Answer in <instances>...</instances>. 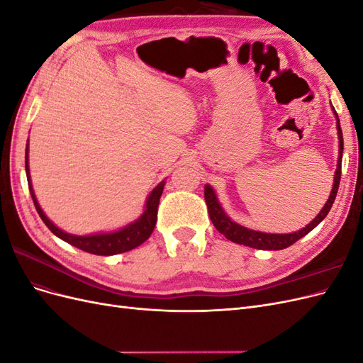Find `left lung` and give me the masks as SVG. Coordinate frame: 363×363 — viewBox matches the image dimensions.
I'll list each match as a JSON object with an SVG mask.
<instances>
[{"instance_id":"obj_1","label":"left lung","mask_w":363,"mask_h":363,"mask_svg":"<svg viewBox=\"0 0 363 363\" xmlns=\"http://www.w3.org/2000/svg\"><path fill=\"white\" fill-rule=\"evenodd\" d=\"M332 111L336 118V128H337V139H339V157H337V164H336V171H335V177H333L332 192H330V195H328V200L324 204V207L321 208V212L316 215V218H313V221L307 224L306 227H303L301 230H298V232L283 233V235L281 233H263V232H257V230L247 228L244 225L232 221V218H230L224 212V208H223L221 203H219L212 186L206 184L204 186V200L207 204L208 216H211L212 223L219 233L224 235L228 240H232V242H235V244L245 245L250 248L283 250V248H288L292 244H295L296 240L301 239L307 233H311L312 230L323 221V219L327 216V213L330 212V208L336 199L337 189H339L340 164H342V151H344V139H342V130H340V124H339V118H337V113L335 112L333 107H332Z\"/></svg>"}]
</instances>
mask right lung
<instances>
[{"label": "right lung", "instance_id": "add662e5", "mask_svg": "<svg viewBox=\"0 0 363 363\" xmlns=\"http://www.w3.org/2000/svg\"><path fill=\"white\" fill-rule=\"evenodd\" d=\"M26 174L28 180V189L31 194L33 203H35L36 211L42 221L51 230V232L60 238L65 242H68L77 248H80L86 252H91V255L96 256H113L119 255V252H125L144 244L145 240L151 236L152 230H155L156 221H157V207L160 196L164 188V180H162L155 189H152L148 195V199L144 206V212L136 219V221L127 224L125 227L115 230V232H107V233H94V235H71L63 232L56 224H54L51 219L42 211V207L38 203V199L33 191L31 177H30V168H28V142L26 147Z\"/></svg>", "mask_w": 363, "mask_h": 363}]
</instances>
